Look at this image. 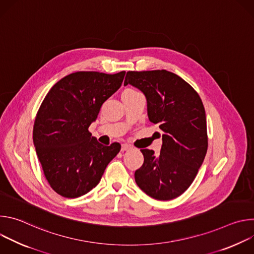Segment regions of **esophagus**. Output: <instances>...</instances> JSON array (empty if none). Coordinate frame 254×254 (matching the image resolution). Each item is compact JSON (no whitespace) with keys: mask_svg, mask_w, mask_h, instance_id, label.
<instances>
[{"mask_svg":"<svg viewBox=\"0 0 254 254\" xmlns=\"http://www.w3.org/2000/svg\"><path fill=\"white\" fill-rule=\"evenodd\" d=\"M129 150H131V147L129 146V144H127V143H124L123 146H122V151H123V152L129 151Z\"/></svg>","mask_w":254,"mask_h":254,"instance_id":"esophagus-1","label":"esophagus"}]
</instances>
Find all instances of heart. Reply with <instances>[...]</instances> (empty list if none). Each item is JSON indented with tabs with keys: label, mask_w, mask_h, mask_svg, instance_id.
<instances>
[{
	"label": "heart",
	"mask_w": 254,
	"mask_h": 254,
	"mask_svg": "<svg viewBox=\"0 0 254 254\" xmlns=\"http://www.w3.org/2000/svg\"><path fill=\"white\" fill-rule=\"evenodd\" d=\"M124 92H127V93H133V92H137V91H135V90L132 89V88H127V89H125Z\"/></svg>",
	"instance_id": "heart-1"
}]
</instances>
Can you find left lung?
Wrapping results in <instances>:
<instances>
[{
	"label": "left lung",
	"mask_w": 254,
	"mask_h": 254,
	"mask_svg": "<svg viewBox=\"0 0 254 254\" xmlns=\"http://www.w3.org/2000/svg\"><path fill=\"white\" fill-rule=\"evenodd\" d=\"M143 92L148 116L163 130L159 155L140 150L142 166L135 171L137 186L157 200H172L193 183L208 148L206 115L197 91L167 70L128 71L125 85Z\"/></svg>",
	"instance_id": "obj_1"
}]
</instances>
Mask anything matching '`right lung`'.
I'll return each mask as SVG.
<instances>
[{
  "label": "right lung",
  "instance_id": "right-lung-1",
  "mask_svg": "<svg viewBox=\"0 0 254 254\" xmlns=\"http://www.w3.org/2000/svg\"><path fill=\"white\" fill-rule=\"evenodd\" d=\"M126 71H78L55 83L36 115L33 141L50 187L65 198L92 190L121 144L99 143L88 130L103 102L122 85Z\"/></svg>",
  "mask_w": 254,
  "mask_h": 254
}]
</instances>
